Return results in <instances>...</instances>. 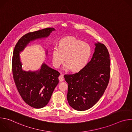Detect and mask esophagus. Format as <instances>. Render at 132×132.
<instances>
[{
	"label": "esophagus",
	"mask_w": 132,
	"mask_h": 132,
	"mask_svg": "<svg viewBox=\"0 0 132 132\" xmlns=\"http://www.w3.org/2000/svg\"><path fill=\"white\" fill-rule=\"evenodd\" d=\"M59 80H60V81L62 82V81H63L64 80V77H63L62 75H61L60 76H59Z\"/></svg>",
	"instance_id": "1"
}]
</instances>
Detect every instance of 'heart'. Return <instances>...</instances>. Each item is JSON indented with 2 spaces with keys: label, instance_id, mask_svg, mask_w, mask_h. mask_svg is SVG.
<instances>
[{
  "label": "heart",
  "instance_id": "1",
  "mask_svg": "<svg viewBox=\"0 0 132 132\" xmlns=\"http://www.w3.org/2000/svg\"><path fill=\"white\" fill-rule=\"evenodd\" d=\"M91 55L89 44L75 37H66L60 42L59 46L54 47L52 61L56 68H59L65 61V70L72 69L79 71L87 64Z\"/></svg>",
  "mask_w": 132,
  "mask_h": 132
}]
</instances>
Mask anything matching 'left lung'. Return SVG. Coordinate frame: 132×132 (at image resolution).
Here are the masks:
<instances>
[{"instance_id":"left-lung-1","label":"left lung","mask_w":132,"mask_h":132,"mask_svg":"<svg viewBox=\"0 0 132 132\" xmlns=\"http://www.w3.org/2000/svg\"><path fill=\"white\" fill-rule=\"evenodd\" d=\"M91 61L79 72L64 75L68 83L67 99L75 110L85 111L103 96L110 77V55L106 47L98 42Z\"/></svg>"}]
</instances>
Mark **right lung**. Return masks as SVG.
<instances>
[{
  "mask_svg": "<svg viewBox=\"0 0 132 132\" xmlns=\"http://www.w3.org/2000/svg\"><path fill=\"white\" fill-rule=\"evenodd\" d=\"M54 30L53 28H47L26 34L19 40L13 51L12 68L16 89L23 101L36 109L42 108L47 104L55 87L59 84L60 73L44 63L40 70L36 71H24L19 53L30 41L46 37Z\"/></svg>",
  "mask_w": 132,
  "mask_h": 132,
  "instance_id": "obj_1",
  "label": "right lung"
}]
</instances>
